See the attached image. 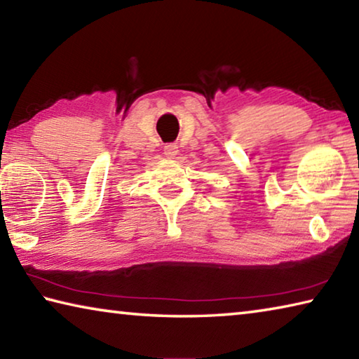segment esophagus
<instances>
[{"mask_svg":"<svg viewBox=\"0 0 359 359\" xmlns=\"http://www.w3.org/2000/svg\"><path fill=\"white\" fill-rule=\"evenodd\" d=\"M179 154V147L175 144H168V145H165V155L168 156V158H174L175 155Z\"/></svg>","mask_w":359,"mask_h":359,"instance_id":"34e87169","label":"esophagus"}]
</instances>
